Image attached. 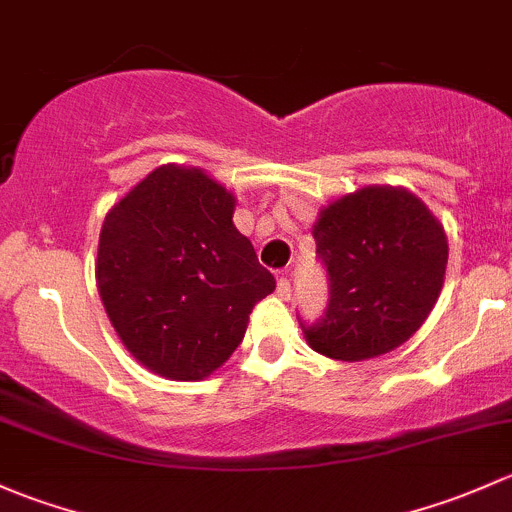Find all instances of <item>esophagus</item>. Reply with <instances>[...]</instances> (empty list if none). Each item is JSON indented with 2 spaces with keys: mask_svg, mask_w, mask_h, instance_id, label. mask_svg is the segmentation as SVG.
Segmentation results:
<instances>
[{
  "mask_svg": "<svg viewBox=\"0 0 512 512\" xmlns=\"http://www.w3.org/2000/svg\"><path fill=\"white\" fill-rule=\"evenodd\" d=\"M277 294H279V297H282V299L292 297V282H289V279L284 277V274L277 279Z\"/></svg>",
  "mask_w": 512,
  "mask_h": 512,
  "instance_id": "1",
  "label": "esophagus"
}]
</instances>
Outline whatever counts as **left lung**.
Masks as SVG:
<instances>
[{"label": "left lung", "instance_id": "left-lung-1", "mask_svg": "<svg viewBox=\"0 0 512 512\" xmlns=\"http://www.w3.org/2000/svg\"><path fill=\"white\" fill-rule=\"evenodd\" d=\"M314 240L328 304L314 324H299L326 358L353 363L392 351L437 304L449 245L412 193L370 186L343 196L321 211Z\"/></svg>", "mask_w": 512, "mask_h": 512}]
</instances>
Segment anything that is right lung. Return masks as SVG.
<instances>
[{
	"label": "right lung",
	"mask_w": 512,
	"mask_h": 512,
	"mask_svg": "<svg viewBox=\"0 0 512 512\" xmlns=\"http://www.w3.org/2000/svg\"><path fill=\"white\" fill-rule=\"evenodd\" d=\"M233 193L198 169L159 166L102 223L98 289L129 353L171 380H201L245 336L272 272L233 225Z\"/></svg>",
	"instance_id": "add662e5"
}]
</instances>
